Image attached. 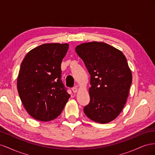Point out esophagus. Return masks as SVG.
Here are the masks:
<instances>
[{"label":"esophagus","instance_id":"esophagus-1","mask_svg":"<svg viewBox=\"0 0 155 155\" xmlns=\"http://www.w3.org/2000/svg\"><path fill=\"white\" fill-rule=\"evenodd\" d=\"M72 91L74 93H76L78 92V88L77 87H74L72 88Z\"/></svg>","mask_w":155,"mask_h":155}]
</instances>
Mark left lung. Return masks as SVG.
Masks as SVG:
<instances>
[{
	"label": "left lung",
	"mask_w": 155,
	"mask_h": 155,
	"mask_svg": "<svg viewBox=\"0 0 155 155\" xmlns=\"http://www.w3.org/2000/svg\"><path fill=\"white\" fill-rule=\"evenodd\" d=\"M91 74L90 102L83 110L100 124L113 121L121 113L132 83V72L122 51L103 42H88L75 48Z\"/></svg>",
	"instance_id": "8db88e82"
}]
</instances>
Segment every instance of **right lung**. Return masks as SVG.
I'll use <instances>...</instances> for the list:
<instances>
[{
    "mask_svg": "<svg viewBox=\"0 0 155 155\" xmlns=\"http://www.w3.org/2000/svg\"><path fill=\"white\" fill-rule=\"evenodd\" d=\"M68 43H46L27 53L17 77L18 94L32 118L53 120L61 113L70 94L61 80V64Z\"/></svg>",
    "mask_w": 155,
    "mask_h": 155,
    "instance_id": "right-lung-1",
    "label": "right lung"
}]
</instances>
